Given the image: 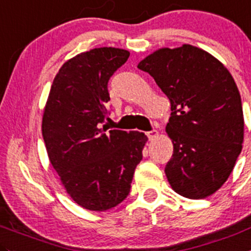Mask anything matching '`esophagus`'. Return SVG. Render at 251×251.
Here are the masks:
<instances>
[{
	"label": "esophagus",
	"mask_w": 251,
	"mask_h": 251,
	"mask_svg": "<svg viewBox=\"0 0 251 251\" xmlns=\"http://www.w3.org/2000/svg\"><path fill=\"white\" fill-rule=\"evenodd\" d=\"M147 135H148V138H149V140H154L155 138L157 137V135H159V132H157V130H150V132H148L147 133Z\"/></svg>",
	"instance_id": "1"
}]
</instances>
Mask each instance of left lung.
<instances>
[{"label": "left lung", "instance_id": "1", "mask_svg": "<svg viewBox=\"0 0 251 251\" xmlns=\"http://www.w3.org/2000/svg\"><path fill=\"white\" fill-rule=\"evenodd\" d=\"M138 68L152 76L170 100L166 133L174 154L165 168L169 183L187 199L213 195L243 148L244 116L234 78L218 59L190 44L161 48Z\"/></svg>", "mask_w": 251, "mask_h": 251}]
</instances>
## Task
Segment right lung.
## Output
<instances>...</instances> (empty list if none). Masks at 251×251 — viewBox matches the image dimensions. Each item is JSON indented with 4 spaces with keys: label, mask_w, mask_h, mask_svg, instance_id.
I'll return each instance as SVG.
<instances>
[{
    "label": "right lung",
    "mask_w": 251,
    "mask_h": 251,
    "mask_svg": "<svg viewBox=\"0 0 251 251\" xmlns=\"http://www.w3.org/2000/svg\"><path fill=\"white\" fill-rule=\"evenodd\" d=\"M129 58L118 48H95L66 61L44 108L42 133L50 164L73 201L107 211L126 200L148 138L101 128L108 118V80Z\"/></svg>",
    "instance_id": "1"
}]
</instances>
